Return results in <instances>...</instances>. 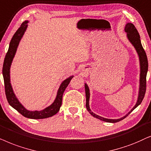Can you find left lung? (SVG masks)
<instances>
[{
    "mask_svg": "<svg viewBox=\"0 0 151 151\" xmlns=\"http://www.w3.org/2000/svg\"><path fill=\"white\" fill-rule=\"evenodd\" d=\"M125 32L127 33V37L128 41H129L132 45L134 46V47L135 48L137 52V55L139 56V64H140V78H139V94H138V98L137 103L133 108H132V110L128 112V114H126L125 116H124L123 117L120 118V119H106V118H104L102 116H100L97 114H94V112L91 111L90 108L89 106V99H90V90L88 88V85L85 83V90H86V108H87L88 111L90 112V114H92V116H94L95 118H97L101 121L106 122H109V123H116L121 120L124 119V118H126L132 110L137 107L140 104L142 103V100H143L144 95L146 93V74H147L148 72V59L147 57H146V54L145 51H144L143 47L142 45L141 40H140V37L139 35L138 31L137 30L136 27H134V25L131 23H128L125 26Z\"/></svg>",
    "mask_w": 151,
    "mask_h": 151,
    "instance_id": "left-lung-1",
    "label": "left lung"
}]
</instances>
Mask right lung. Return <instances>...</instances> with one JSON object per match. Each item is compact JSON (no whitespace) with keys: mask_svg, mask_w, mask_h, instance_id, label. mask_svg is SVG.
Returning <instances> with one entry per match:
<instances>
[{"mask_svg":"<svg viewBox=\"0 0 151 151\" xmlns=\"http://www.w3.org/2000/svg\"><path fill=\"white\" fill-rule=\"evenodd\" d=\"M28 22H29L28 21H24L21 24V27L18 29L16 33L14 35L12 39L9 43V49H8V51L5 55L3 66V75L4 79V84H5V94L9 105L14 108L15 110H17L23 116L27 118H29V119H45V118L50 117V116L55 115V114H57L59 111L62 104V97H63V92L74 76L68 77V79H65L62 82L57 91V94L55 101L51 105L45 108V109L42 110L41 111H38V110L30 111V110L26 109L20 103L17 97L16 96L14 92L11 83H10V67H11L13 59L14 57L16 52H17L19 42L22 39V37H23L24 33H25L26 29L27 27Z\"/></svg>","mask_w":151,"mask_h":151,"instance_id":"right-lung-1","label":"right lung"}]
</instances>
